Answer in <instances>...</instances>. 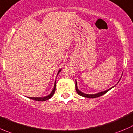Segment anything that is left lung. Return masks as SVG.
<instances>
[{
  "label": "left lung",
  "instance_id": "obj_1",
  "mask_svg": "<svg viewBox=\"0 0 133 133\" xmlns=\"http://www.w3.org/2000/svg\"><path fill=\"white\" fill-rule=\"evenodd\" d=\"M75 88H76V92H77V93L79 95H80V96H84V97L89 98H95L99 97V96H102V95H104V94L106 93L107 92L109 91L110 89H112V88H110V89H108V90L105 91L100 92H98V93H96V94H92V95H89V94H85V93H84V92H82L81 91H79V89H78V88H77V84H76H76H75Z\"/></svg>",
  "mask_w": 133,
  "mask_h": 133
}]
</instances>
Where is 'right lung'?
I'll use <instances>...</instances> for the list:
<instances>
[{
    "mask_svg": "<svg viewBox=\"0 0 133 133\" xmlns=\"http://www.w3.org/2000/svg\"><path fill=\"white\" fill-rule=\"evenodd\" d=\"M60 71H61V70L59 71L58 74L59 73H60ZM55 89H56V81H55V82L54 88H53V91H52V92H51V93L49 94V95H48V96H44V97H28V98H30V99H31V100H37V101H45V100H49V98H51L53 96V95H54L55 92Z\"/></svg>",
    "mask_w": 133,
    "mask_h": 133,
    "instance_id": "right-lung-1",
    "label": "right lung"
}]
</instances>
